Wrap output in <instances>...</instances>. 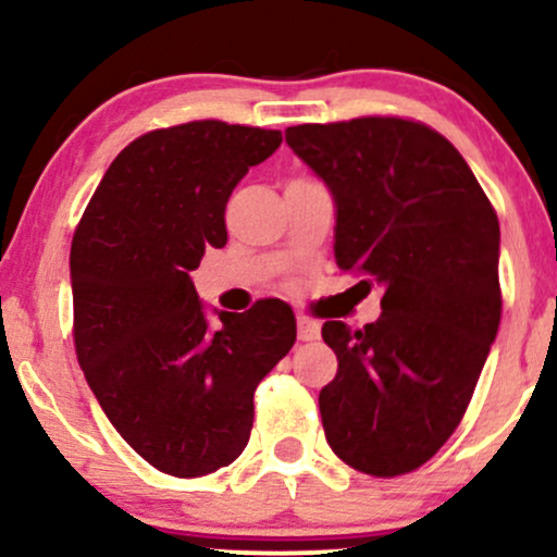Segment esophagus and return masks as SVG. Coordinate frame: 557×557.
<instances>
[{"label":"esophagus","instance_id":"obj_1","mask_svg":"<svg viewBox=\"0 0 557 557\" xmlns=\"http://www.w3.org/2000/svg\"><path fill=\"white\" fill-rule=\"evenodd\" d=\"M298 341H317L319 332H322V327H319L317 319H309V317H298Z\"/></svg>","mask_w":557,"mask_h":557}]
</instances>
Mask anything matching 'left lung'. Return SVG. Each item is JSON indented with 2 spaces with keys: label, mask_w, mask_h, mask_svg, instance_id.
<instances>
[{
  "label": "left lung",
  "mask_w": 557,
  "mask_h": 557,
  "mask_svg": "<svg viewBox=\"0 0 557 557\" xmlns=\"http://www.w3.org/2000/svg\"><path fill=\"white\" fill-rule=\"evenodd\" d=\"M285 140L335 198L337 267L385 287L376 322H324V434L363 474H408L461 424L500 327L497 214L456 146L413 120L296 125Z\"/></svg>",
  "instance_id": "1"
}]
</instances>
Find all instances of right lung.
Instances as JSON below:
<instances>
[{
  "mask_svg": "<svg viewBox=\"0 0 557 557\" xmlns=\"http://www.w3.org/2000/svg\"><path fill=\"white\" fill-rule=\"evenodd\" d=\"M280 144V131L220 120L146 133L114 157L75 227L78 363L120 437L164 474L233 463L257 385L296 343L280 298L214 311L212 327L190 280L203 251L227 243L233 188Z\"/></svg>",
  "mask_w": 557,
  "mask_h": 557,
  "instance_id": "right-lung-1",
  "label": "right lung"
}]
</instances>
